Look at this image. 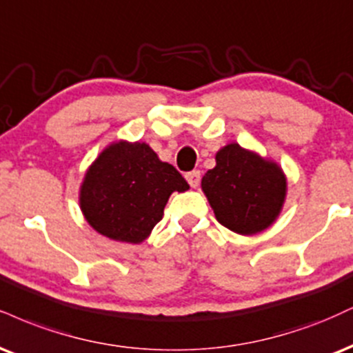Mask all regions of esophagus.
<instances>
[{"label":"esophagus","instance_id":"esophagus-1","mask_svg":"<svg viewBox=\"0 0 353 353\" xmlns=\"http://www.w3.org/2000/svg\"><path fill=\"white\" fill-rule=\"evenodd\" d=\"M185 179L190 184V188H197L199 184H201V171H190L185 174Z\"/></svg>","mask_w":353,"mask_h":353}]
</instances>
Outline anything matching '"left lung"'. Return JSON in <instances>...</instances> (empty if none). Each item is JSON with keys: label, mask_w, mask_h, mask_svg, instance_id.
<instances>
[{"label": "left lung", "mask_w": 353, "mask_h": 353, "mask_svg": "<svg viewBox=\"0 0 353 353\" xmlns=\"http://www.w3.org/2000/svg\"><path fill=\"white\" fill-rule=\"evenodd\" d=\"M215 163L201 184L215 219L239 235H254L273 225L286 201L283 169L239 143L219 150Z\"/></svg>", "instance_id": "obj_1"}]
</instances>
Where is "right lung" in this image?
Masks as SVG:
<instances>
[{"label":"right lung","mask_w":353,"mask_h":353,"mask_svg":"<svg viewBox=\"0 0 353 353\" xmlns=\"http://www.w3.org/2000/svg\"><path fill=\"white\" fill-rule=\"evenodd\" d=\"M189 184L150 144L114 141L100 152L80 185V209L88 225L110 240L141 243L163 219L172 192Z\"/></svg>","instance_id":"right-lung-1"}]
</instances>
